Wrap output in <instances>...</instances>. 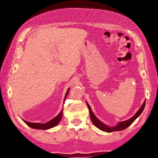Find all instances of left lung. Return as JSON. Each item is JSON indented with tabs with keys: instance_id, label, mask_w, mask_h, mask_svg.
I'll return each mask as SVG.
<instances>
[{
	"instance_id": "1",
	"label": "left lung",
	"mask_w": 158,
	"mask_h": 158,
	"mask_svg": "<svg viewBox=\"0 0 158 158\" xmlns=\"http://www.w3.org/2000/svg\"><path fill=\"white\" fill-rule=\"evenodd\" d=\"M145 106V102L143 103L142 106L141 107L139 110L137 111V112L135 114V115L132 117L131 119H129L127 121H121V122L119 123L118 125L115 127H109L107 125L103 124L102 122L96 118V117L94 115V114H93V112L91 111V109L89 106V105L87 103V107L89 110V114H90V117H91V119L93 123L94 124L95 126H96L98 128H99L101 130H102L103 131H106V132H113V131H121L123 130V129H126L127 127H129L133 121H134L138 117L139 115L142 113L143 110H144V107Z\"/></svg>"
}]
</instances>
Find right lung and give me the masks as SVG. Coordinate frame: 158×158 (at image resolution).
Returning <instances> with one entry per match:
<instances>
[{
    "mask_svg": "<svg viewBox=\"0 0 158 158\" xmlns=\"http://www.w3.org/2000/svg\"><path fill=\"white\" fill-rule=\"evenodd\" d=\"M69 91V89L67 91V94L65 95V97H64V100H65L67 96L68 95ZM62 115H63V110L60 112V114L57 116H56V118L50 120L48 122H47L45 123H31V122H28V121H24V120L23 121H25V123L28 125V126H29L31 128L38 129H50V128L53 127L55 126V125H57L59 123L60 119H61Z\"/></svg>",
    "mask_w": 158,
    "mask_h": 158,
    "instance_id": "right-lung-1",
    "label": "right lung"
}]
</instances>
